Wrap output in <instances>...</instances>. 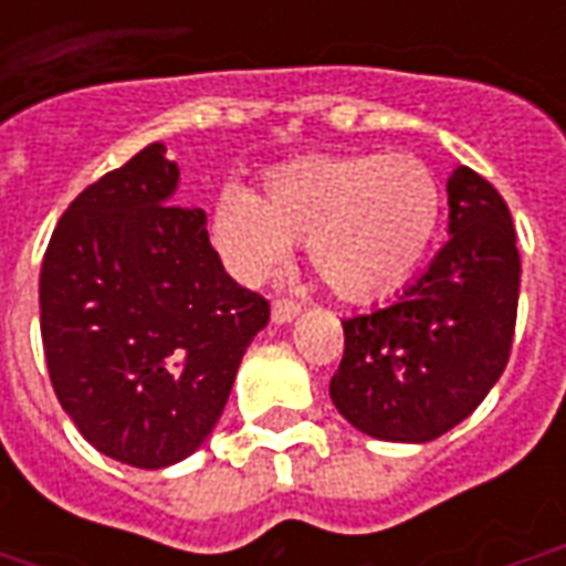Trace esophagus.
<instances>
[{"label":"esophagus","instance_id":"1","mask_svg":"<svg viewBox=\"0 0 566 566\" xmlns=\"http://www.w3.org/2000/svg\"><path fill=\"white\" fill-rule=\"evenodd\" d=\"M300 312H303V306H300L296 300H275V303H272V324H287V321H294Z\"/></svg>","mask_w":566,"mask_h":566}]
</instances>
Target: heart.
I'll list each match as a JSON object with an SVG mask.
<instances>
[{"mask_svg":"<svg viewBox=\"0 0 566 566\" xmlns=\"http://www.w3.org/2000/svg\"><path fill=\"white\" fill-rule=\"evenodd\" d=\"M442 187L412 154L312 157L266 175L263 193L227 190L214 248L242 282H263L306 239L308 263L343 300H376L412 279L437 239Z\"/></svg>","mask_w":566,"mask_h":566,"instance_id":"1","label":"heart"}]
</instances>
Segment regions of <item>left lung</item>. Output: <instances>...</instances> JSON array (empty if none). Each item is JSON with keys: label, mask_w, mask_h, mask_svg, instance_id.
<instances>
[{"label": "left lung", "mask_w": 566, "mask_h": 566, "mask_svg": "<svg viewBox=\"0 0 566 566\" xmlns=\"http://www.w3.org/2000/svg\"><path fill=\"white\" fill-rule=\"evenodd\" d=\"M449 242L394 303L343 321V364L331 400L360 433L430 442L473 416L506 369L522 260L506 202L458 166Z\"/></svg>", "instance_id": "1"}]
</instances>
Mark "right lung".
<instances>
[{
    "label": "right lung",
    "instance_id": "obj_1",
    "mask_svg": "<svg viewBox=\"0 0 566 566\" xmlns=\"http://www.w3.org/2000/svg\"><path fill=\"white\" fill-rule=\"evenodd\" d=\"M178 181L160 142L103 175L60 218L39 279L56 400L93 449L139 470L206 442L270 321L223 270L206 211L169 206Z\"/></svg>",
    "mask_w": 566,
    "mask_h": 566
}]
</instances>
